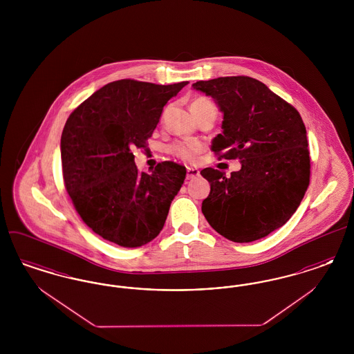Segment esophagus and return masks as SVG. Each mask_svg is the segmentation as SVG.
<instances>
[{"mask_svg": "<svg viewBox=\"0 0 354 354\" xmlns=\"http://www.w3.org/2000/svg\"><path fill=\"white\" fill-rule=\"evenodd\" d=\"M199 174H201L199 169H194V167H187V180L199 176Z\"/></svg>", "mask_w": 354, "mask_h": 354, "instance_id": "obj_1", "label": "esophagus"}]
</instances>
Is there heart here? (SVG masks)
<instances>
[{"instance_id": "b5f03b06", "label": "heart", "mask_w": 354, "mask_h": 354, "mask_svg": "<svg viewBox=\"0 0 354 354\" xmlns=\"http://www.w3.org/2000/svg\"><path fill=\"white\" fill-rule=\"evenodd\" d=\"M208 101V100H204V98H199L194 103H201V102ZM192 103V104H194ZM172 152H175L176 155L182 156L183 159L187 160H194L196 158V155L201 152V146L198 143H188V142H179V143H175L172 147H171Z\"/></svg>"}]
</instances>
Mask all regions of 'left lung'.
I'll return each mask as SVG.
<instances>
[{
    "instance_id": "8db88e82",
    "label": "left lung",
    "mask_w": 354,
    "mask_h": 354,
    "mask_svg": "<svg viewBox=\"0 0 354 354\" xmlns=\"http://www.w3.org/2000/svg\"><path fill=\"white\" fill-rule=\"evenodd\" d=\"M214 98L223 113V133L211 150L240 159L225 176L204 169L211 185L202 212L209 225L235 243H250L283 227L309 185L310 159L303 119L268 86L251 77H220L192 84Z\"/></svg>"
}]
</instances>
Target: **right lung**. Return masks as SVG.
<instances>
[{
    "instance_id": "right-lung-1",
    "label": "right lung",
    "mask_w": 354,
    "mask_h": 354,
    "mask_svg": "<svg viewBox=\"0 0 354 354\" xmlns=\"http://www.w3.org/2000/svg\"><path fill=\"white\" fill-rule=\"evenodd\" d=\"M188 82L120 80L104 84L68 117L61 136L65 187L86 225L104 240L136 248L162 231L185 167L162 162L139 172L135 147H146L166 103Z\"/></svg>"
}]
</instances>
